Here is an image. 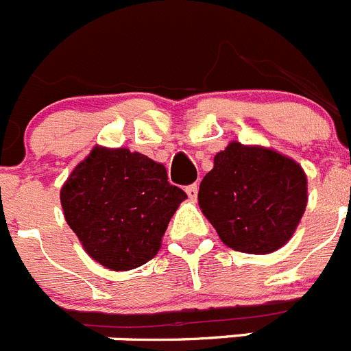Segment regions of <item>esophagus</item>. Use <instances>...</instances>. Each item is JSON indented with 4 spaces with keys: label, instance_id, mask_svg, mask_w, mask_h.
I'll list each match as a JSON object with an SVG mask.
<instances>
[{
    "label": "esophagus",
    "instance_id": "1",
    "mask_svg": "<svg viewBox=\"0 0 351 351\" xmlns=\"http://www.w3.org/2000/svg\"><path fill=\"white\" fill-rule=\"evenodd\" d=\"M186 195H188V198L190 200H197V195H198V186L197 184H190L188 188H186Z\"/></svg>",
    "mask_w": 351,
    "mask_h": 351
}]
</instances>
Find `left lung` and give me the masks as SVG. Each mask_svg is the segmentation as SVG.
Segmentation results:
<instances>
[{
	"label": "left lung",
	"mask_w": 351,
	"mask_h": 351,
	"mask_svg": "<svg viewBox=\"0 0 351 351\" xmlns=\"http://www.w3.org/2000/svg\"><path fill=\"white\" fill-rule=\"evenodd\" d=\"M198 206L228 247L269 255L297 230L308 178L295 160L263 145L230 142L200 182Z\"/></svg>",
	"instance_id": "obj_1"
}]
</instances>
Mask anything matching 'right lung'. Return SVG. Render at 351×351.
Returning a JSON list of instances; mask_svg holds the SVG:
<instances>
[{"label": "right lung", "mask_w": 351, "mask_h": 351, "mask_svg": "<svg viewBox=\"0 0 351 351\" xmlns=\"http://www.w3.org/2000/svg\"><path fill=\"white\" fill-rule=\"evenodd\" d=\"M60 198L84 251L110 271H132L156 256L186 193L145 154L95 145L71 170Z\"/></svg>", "instance_id": "right-lung-1"}]
</instances>
